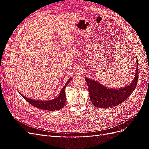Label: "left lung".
Instances as JSON below:
<instances>
[{"mask_svg":"<svg viewBox=\"0 0 149 149\" xmlns=\"http://www.w3.org/2000/svg\"><path fill=\"white\" fill-rule=\"evenodd\" d=\"M129 85L120 88H110L104 86L96 81L85 78L88 87L89 97L93 105L97 108H109L123 103L136 89L139 78L138 61L136 73Z\"/></svg>","mask_w":149,"mask_h":149,"instance_id":"1","label":"left lung"}]
</instances>
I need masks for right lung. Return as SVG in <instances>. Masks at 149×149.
<instances>
[{
  "instance_id": "obj_1",
  "label": "right lung",
  "mask_w": 149,
  "mask_h": 149,
  "mask_svg": "<svg viewBox=\"0 0 149 149\" xmlns=\"http://www.w3.org/2000/svg\"><path fill=\"white\" fill-rule=\"evenodd\" d=\"M72 78L69 79L67 81V82L65 84L63 88L61 90L60 93L58 94V96L53 100H50L48 101H40L38 100H32V99H29L27 97H25L23 94H22L20 92L19 93L21 94L26 101L29 102L30 104L32 106L38 107L39 109L47 110V111H56L61 109L63 107L65 102H66V96H65V88L66 86L68 84Z\"/></svg>"
}]
</instances>
